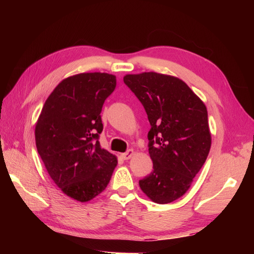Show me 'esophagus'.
<instances>
[{
  "label": "esophagus",
  "mask_w": 254,
  "mask_h": 254,
  "mask_svg": "<svg viewBox=\"0 0 254 254\" xmlns=\"http://www.w3.org/2000/svg\"><path fill=\"white\" fill-rule=\"evenodd\" d=\"M133 153H134V151H133L132 149H128L126 152L122 153L121 157H122L123 159H124V160H128V159H130V158H131V157L133 156Z\"/></svg>",
  "instance_id": "esophagus-1"
}]
</instances>
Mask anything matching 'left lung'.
<instances>
[{"mask_svg":"<svg viewBox=\"0 0 254 254\" xmlns=\"http://www.w3.org/2000/svg\"><path fill=\"white\" fill-rule=\"evenodd\" d=\"M150 123L147 134L152 172L139 181L153 202L165 204L186 194L211 148L207 111L188 84L147 72L124 77Z\"/></svg>","mask_w":254,"mask_h":254,"instance_id":"left-lung-1","label":"left lung"}]
</instances>
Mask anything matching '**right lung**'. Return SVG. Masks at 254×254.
Segmentation results:
<instances>
[{"mask_svg":"<svg viewBox=\"0 0 254 254\" xmlns=\"http://www.w3.org/2000/svg\"><path fill=\"white\" fill-rule=\"evenodd\" d=\"M117 86L115 76L82 73L61 81L36 124V146L51 178L80 202L107 188L118 160L102 149L103 105Z\"/></svg>","mask_w":254,"mask_h":254,"instance_id":"add662e5","label":"right lung"}]
</instances>
